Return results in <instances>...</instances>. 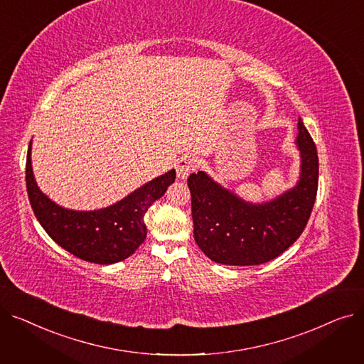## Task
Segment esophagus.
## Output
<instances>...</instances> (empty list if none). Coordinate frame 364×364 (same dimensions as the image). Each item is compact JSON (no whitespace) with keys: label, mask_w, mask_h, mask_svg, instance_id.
I'll return each instance as SVG.
<instances>
[{"label":"esophagus","mask_w":364,"mask_h":364,"mask_svg":"<svg viewBox=\"0 0 364 364\" xmlns=\"http://www.w3.org/2000/svg\"><path fill=\"white\" fill-rule=\"evenodd\" d=\"M196 168L195 161L190 158H181L177 164V177L181 180H186L188 177L190 172Z\"/></svg>","instance_id":"34e87169"}]
</instances>
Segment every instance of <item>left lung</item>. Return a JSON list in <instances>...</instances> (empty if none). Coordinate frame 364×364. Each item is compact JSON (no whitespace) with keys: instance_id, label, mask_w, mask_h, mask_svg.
I'll use <instances>...</instances> for the list:
<instances>
[{"instance_id":"obj_1","label":"left lung","mask_w":364,"mask_h":364,"mask_svg":"<svg viewBox=\"0 0 364 364\" xmlns=\"http://www.w3.org/2000/svg\"><path fill=\"white\" fill-rule=\"evenodd\" d=\"M296 144L299 180L270 202H246L203 171L188 176L193 235L209 259L227 265H258L283 254L301 236L318 186L317 149L301 118Z\"/></svg>"}]
</instances>
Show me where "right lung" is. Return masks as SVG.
I'll return each instance as SVG.
<instances>
[{
    "mask_svg": "<svg viewBox=\"0 0 364 364\" xmlns=\"http://www.w3.org/2000/svg\"><path fill=\"white\" fill-rule=\"evenodd\" d=\"M26 158V188L36 220L47 235L63 250L94 264H114L136 252L144 242L147 228L144 214L176 181V169L146 183L122 200L97 211H72L54 203L36 186Z\"/></svg>",
    "mask_w": 364,
    "mask_h": 364,
    "instance_id": "add662e5",
    "label": "right lung"
}]
</instances>
